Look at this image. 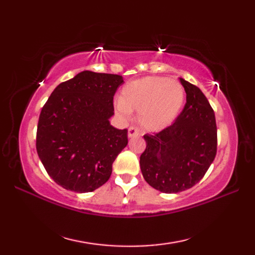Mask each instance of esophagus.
Wrapping results in <instances>:
<instances>
[{
    "label": "esophagus",
    "instance_id": "1",
    "mask_svg": "<svg viewBox=\"0 0 255 255\" xmlns=\"http://www.w3.org/2000/svg\"><path fill=\"white\" fill-rule=\"evenodd\" d=\"M140 134L139 129L134 126H130L128 128V137L129 138H136Z\"/></svg>",
    "mask_w": 255,
    "mask_h": 255
}]
</instances>
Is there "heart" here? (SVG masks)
Listing matches in <instances>:
<instances>
[{
	"label": "heart",
	"instance_id": "obj_1",
	"mask_svg": "<svg viewBox=\"0 0 255 255\" xmlns=\"http://www.w3.org/2000/svg\"><path fill=\"white\" fill-rule=\"evenodd\" d=\"M185 102V90L176 80L164 77H145L124 86L122 99L115 106L121 115L128 117L138 111V121L150 131H160L174 123Z\"/></svg>",
	"mask_w": 255,
	"mask_h": 255
}]
</instances>
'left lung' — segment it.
Returning a JSON list of instances; mask_svg holds the SVG:
<instances>
[{
	"label": "left lung",
	"instance_id": "left-lung-1",
	"mask_svg": "<svg viewBox=\"0 0 255 255\" xmlns=\"http://www.w3.org/2000/svg\"><path fill=\"white\" fill-rule=\"evenodd\" d=\"M186 104L171 126L144 134L147 147L140 169L150 186L166 194L183 192L198 183L217 152L214 110L196 85L180 78Z\"/></svg>",
	"mask_w": 255,
	"mask_h": 255
}]
</instances>
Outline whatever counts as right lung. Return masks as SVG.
Listing matches in <instances>:
<instances>
[{
  "instance_id": "obj_1",
  "label": "right lung",
  "mask_w": 255,
  "mask_h": 255,
  "mask_svg": "<svg viewBox=\"0 0 255 255\" xmlns=\"http://www.w3.org/2000/svg\"><path fill=\"white\" fill-rule=\"evenodd\" d=\"M122 75L83 71L53 90L40 113L36 149L58 185L77 193L105 184L128 143L127 129L113 127L114 95Z\"/></svg>"
}]
</instances>
